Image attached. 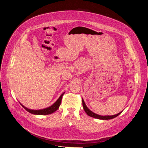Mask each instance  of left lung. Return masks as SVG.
<instances>
[{"label": "left lung", "mask_w": 148, "mask_h": 148, "mask_svg": "<svg viewBox=\"0 0 148 148\" xmlns=\"http://www.w3.org/2000/svg\"><path fill=\"white\" fill-rule=\"evenodd\" d=\"M82 105H83V108L84 110V111H85V112L87 113V114L91 116V117H93V118H97V119H103V120H107V119H113L115 117H116L117 116H118L120 114H121L122 112L116 114V115H111V116H101V115H98V114H96L95 113H94L93 112H92L91 110H90L86 106V105L85 103V102H84V100L82 99Z\"/></svg>", "instance_id": "left-lung-1"}]
</instances>
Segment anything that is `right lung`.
<instances>
[{"label":"right lung","mask_w":148,"mask_h":148,"mask_svg":"<svg viewBox=\"0 0 148 148\" xmlns=\"http://www.w3.org/2000/svg\"><path fill=\"white\" fill-rule=\"evenodd\" d=\"M64 92L62 93L61 96L59 97V98L57 99V101L54 103L51 106L47 108H45V109H43V110H30V109H28L27 108H26L25 106H23V105L22 104L20 105H22V106L27 111H28L29 112L31 113V114H35V115H49V114H51L53 112H54L56 110H57L60 107V105L61 104V99H62V95H64Z\"/></svg>","instance_id":"add662e5"}]
</instances>
